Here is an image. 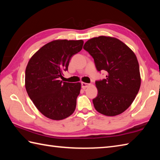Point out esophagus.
I'll return each instance as SVG.
<instances>
[{"label":"esophagus","instance_id":"obj_1","mask_svg":"<svg viewBox=\"0 0 160 160\" xmlns=\"http://www.w3.org/2000/svg\"><path fill=\"white\" fill-rule=\"evenodd\" d=\"M81 85H82V89H85V88H87V87L90 86V84L86 83V82H82V83H81Z\"/></svg>","mask_w":160,"mask_h":160}]
</instances>
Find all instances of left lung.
Returning a JSON list of instances; mask_svg holds the SVG:
<instances>
[{"label":"left lung","mask_w":160,"mask_h":160,"mask_svg":"<svg viewBox=\"0 0 160 160\" xmlns=\"http://www.w3.org/2000/svg\"><path fill=\"white\" fill-rule=\"evenodd\" d=\"M98 71L106 79L96 81L98 96L93 100L100 113L115 116L123 113L135 100L141 84L139 63L134 52L118 38L101 36L84 44Z\"/></svg>","instance_id":"obj_1"}]
</instances>
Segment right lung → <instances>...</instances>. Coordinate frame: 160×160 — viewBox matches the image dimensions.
I'll return each instance as SVG.
<instances>
[{"instance_id": "obj_1", "label": "right lung", "mask_w": 160, "mask_h": 160, "mask_svg": "<svg viewBox=\"0 0 160 160\" xmlns=\"http://www.w3.org/2000/svg\"><path fill=\"white\" fill-rule=\"evenodd\" d=\"M83 40H56L42 47L30 58L25 70V88L29 97L45 117L61 120L76 107L81 84L62 82L70 60L82 49Z\"/></svg>"}]
</instances>
